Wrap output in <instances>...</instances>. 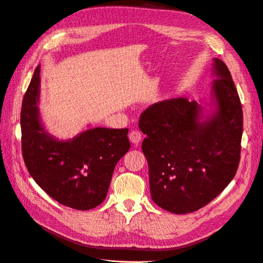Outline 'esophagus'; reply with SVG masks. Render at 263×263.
<instances>
[{
	"mask_svg": "<svg viewBox=\"0 0 263 263\" xmlns=\"http://www.w3.org/2000/svg\"><path fill=\"white\" fill-rule=\"evenodd\" d=\"M141 138H142V134L139 130H132L130 132L129 139H130L133 144H135V145L139 144V141L141 140Z\"/></svg>",
	"mask_w": 263,
	"mask_h": 263,
	"instance_id": "esophagus-1",
	"label": "esophagus"
}]
</instances>
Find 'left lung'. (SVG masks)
I'll return each instance as SVG.
<instances>
[{
	"mask_svg": "<svg viewBox=\"0 0 263 263\" xmlns=\"http://www.w3.org/2000/svg\"><path fill=\"white\" fill-rule=\"evenodd\" d=\"M216 109L201 122L202 107L185 98L161 101L141 113L142 151L153 201L174 214L200 210L235 177L240 160L242 107L227 66L215 58Z\"/></svg>",
	"mask_w": 263,
	"mask_h": 263,
	"instance_id": "1",
	"label": "left lung"
}]
</instances>
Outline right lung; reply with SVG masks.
Listing matches in <instances>:
<instances>
[{
    "instance_id": "add662e5",
    "label": "right lung",
    "mask_w": 263,
    "mask_h": 263,
    "mask_svg": "<svg viewBox=\"0 0 263 263\" xmlns=\"http://www.w3.org/2000/svg\"><path fill=\"white\" fill-rule=\"evenodd\" d=\"M41 67L24 95L21 110L22 154L29 174L53 200L87 211L105 200L115 165L130 148L128 128L87 129L60 141L45 130L39 119Z\"/></svg>"
}]
</instances>
